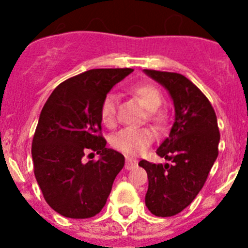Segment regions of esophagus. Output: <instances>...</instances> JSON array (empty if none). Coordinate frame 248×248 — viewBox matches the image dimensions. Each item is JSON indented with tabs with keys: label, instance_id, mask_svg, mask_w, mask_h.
Masks as SVG:
<instances>
[{
	"label": "esophagus",
	"instance_id": "1",
	"mask_svg": "<svg viewBox=\"0 0 248 248\" xmlns=\"http://www.w3.org/2000/svg\"><path fill=\"white\" fill-rule=\"evenodd\" d=\"M137 161L133 159H130V157H126V161H125V169L126 170H130V169L135 168L137 166Z\"/></svg>",
	"mask_w": 248,
	"mask_h": 248
}]
</instances>
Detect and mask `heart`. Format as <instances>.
I'll list each match as a JSON object with an SVG mask.
<instances>
[{"instance_id": "obj_1", "label": "heart", "mask_w": 248, "mask_h": 248, "mask_svg": "<svg viewBox=\"0 0 248 248\" xmlns=\"http://www.w3.org/2000/svg\"><path fill=\"white\" fill-rule=\"evenodd\" d=\"M131 93L139 98L140 102L149 110V119L156 124L164 125L168 115L164 110L159 109L163 103V94L157 87L150 83L138 84L131 88ZM117 117V97L115 94L108 93L100 104V118L105 125L111 126ZM155 131L151 128H125L113 137V146L129 156L139 155L146 150L155 140Z\"/></svg>"}]
</instances>
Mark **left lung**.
Masks as SVG:
<instances>
[{
  "instance_id": "obj_1",
  "label": "left lung",
  "mask_w": 248,
  "mask_h": 248,
  "mask_svg": "<svg viewBox=\"0 0 248 248\" xmlns=\"http://www.w3.org/2000/svg\"><path fill=\"white\" fill-rule=\"evenodd\" d=\"M144 73L169 92L175 108L170 134L156 150L171 164L139 163L149 179L146 207L155 216L169 217L194 201L217 159V118L205 94L183 74L151 69Z\"/></svg>"
}]
</instances>
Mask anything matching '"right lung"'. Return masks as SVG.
<instances>
[{
	"mask_svg": "<svg viewBox=\"0 0 248 248\" xmlns=\"http://www.w3.org/2000/svg\"><path fill=\"white\" fill-rule=\"evenodd\" d=\"M131 72L91 69L72 77L52 92L41 111L32 141L34 176L48 205L64 217L99 214L124 166V156L105 148L100 135V104ZM87 151L99 154L100 160L83 163Z\"/></svg>",
	"mask_w": 248,
	"mask_h": 248,
	"instance_id": "add662e5",
	"label": "right lung"
}]
</instances>
